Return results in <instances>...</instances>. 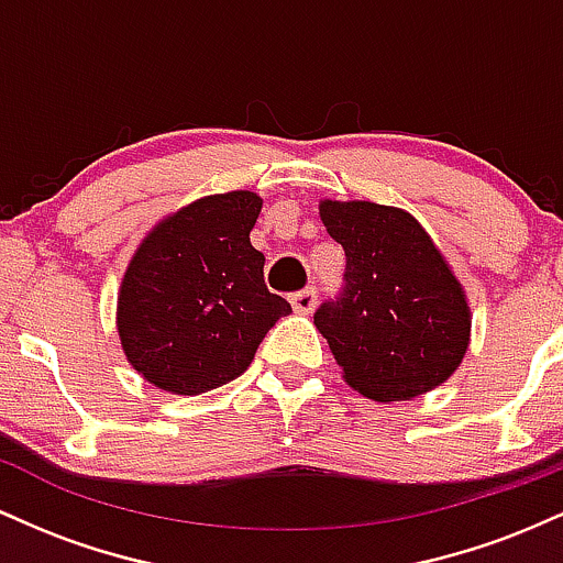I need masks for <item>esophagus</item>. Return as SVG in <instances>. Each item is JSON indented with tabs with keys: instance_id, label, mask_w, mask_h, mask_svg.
Returning a JSON list of instances; mask_svg holds the SVG:
<instances>
[{
	"instance_id": "1",
	"label": "esophagus",
	"mask_w": 563,
	"mask_h": 563,
	"mask_svg": "<svg viewBox=\"0 0 563 563\" xmlns=\"http://www.w3.org/2000/svg\"><path fill=\"white\" fill-rule=\"evenodd\" d=\"M314 303H318V290L314 288H303V290H299V294L290 296V307H294L299 314L312 312Z\"/></svg>"
}]
</instances>
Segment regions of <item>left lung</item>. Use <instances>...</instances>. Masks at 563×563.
<instances>
[{
    "mask_svg": "<svg viewBox=\"0 0 563 563\" xmlns=\"http://www.w3.org/2000/svg\"><path fill=\"white\" fill-rule=\"evenodd\" d=\"M328 235L344 245V288L314 312L346 384L402 402L444 384L471 339L457 277L416 217L371 200H320Z\"/></svg>",
    "mask_w": 563,
    "mask_h": 563,
    "instance_id": "1",
    "label": "left lung"
}]
</instances>
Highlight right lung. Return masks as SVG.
I'll use <instances>...</instances> for the list:
<instances>
[{"instance_id": "1", "label": "right lung", "mask_w": 563, "mask_h": 563, "mask_svg": "<svg viewBox=\"0 0 563 563\" xmlns=\"http://www.w3.org/2000/svg\"><path fill=\"white\" fill-rule=\"evenodd\" d=\"M260 211L251 190L198 198L134 251L115 325L129 363L158 389L200 394L238 378L290 312L264 286V254L251 245Z\"/></svg>"}]
</instances>
